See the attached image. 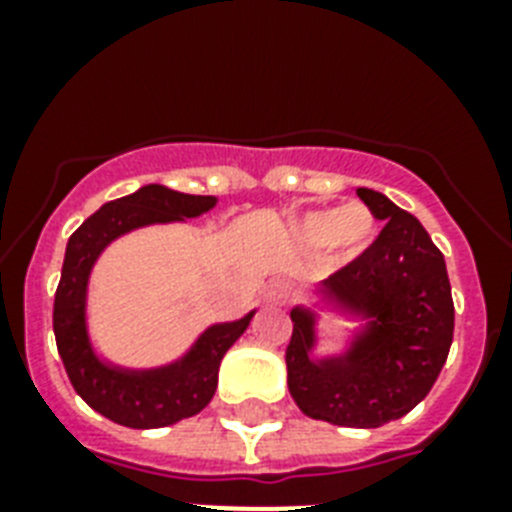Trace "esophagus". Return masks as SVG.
<instances>
[{
	"label": "esophagus",
	"instance_id": "34e87169",
	"mask_svg": "<svg viewBox=\"0 0 512 512\" xmlns=\"http://www.w3.org/2000/svg\"><path fill=\"white\" fill-rule=\"evenodd\" d=\"M289 295V287L287 281H271L268 287H265L263 297L268 300V303H284Z\"/></svg>",
	"mask_w": 512,
	"mask_h": 512
}]
</instances>
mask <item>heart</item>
I'll use <instances>...</instances> for the list:
<instances>
[{
  "label": "heart",
  "mask_w": 512,
  "mask_h": 512,
  "mask_svg": "<svg viewBox=\"0 0 512 512\" xmlns=\"http://www.w3.org/2000/svg\"><path fill=\"white\" fill-rule=\"evenodd\" d=\"M377 223L372 209L364 204H345V207H324L303 212L292 223V236L305 249H329L342 263L356 260L374 241Z\"/></svg>",
  "instance_id": "b5f03b06"
}]
</instances>
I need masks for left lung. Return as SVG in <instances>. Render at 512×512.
<instances>
[{
    "label": "left lung",
    "mask_w": 512,
    "mask_h": 512,
    "mask_svg": "<svg viewBox=\"0 0 512 512\" xmlns=\"http://www.w3.org/2000/svg\"><path fill=\"white\" fill-rule=\"evenodd\" d=\"M385 228L364 255L292 308L287 385L300 412L342 428H380L428 396L452 348V284L441 249L414 215L356 188ZM324 310L356 320L346 348L316 357Z\"/></svg>",
    "instance_id": "left-lung-1"
}]
</instances>
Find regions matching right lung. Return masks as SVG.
Listing matches in <instances>:
<instances>
[{"label": "right lung", "mask_w": 512, "mask_h": 512, "mask_svg": "<svg viewBox=\"0 0 512 512\" xmlns=\"http://www.w3.org/2000/svg\"><path fill=\"white\" fill-rule=\"evenodd\" d=\"M217 196H193L151 183L114 199L84 220L68 239L55 292L52 329L58 353L74 390L95 409L124 428H167L199 414L212 401L220 361L247 332L255 311L236 321H220L201 332L183 356L162 366L132 369L108 361L95 350L87 327V295L98 257L111 241L146 225L183 223L215 209Z\"/></svg>", "instance_id": "right-lung-1"}]
</instances>
